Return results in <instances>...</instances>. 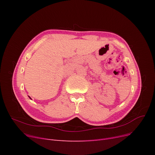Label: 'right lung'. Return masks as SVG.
I'll use <instances>...</instances> for the list:
<instances>
[{
	"instance_id": "1",
	"label": "right lung",
	"mask_w": 155,
	"mask_h": 155,
	"mask_svg": "<svg viewBox=\"0 0 155 155\" xmlns=\"http://www.w3.org/2000/svg\"><path fill=\"white\" fill-rule=\"evenodd\" d=\"M30 99H31V98H30Z\"/></svg>"
}]
</instances>
